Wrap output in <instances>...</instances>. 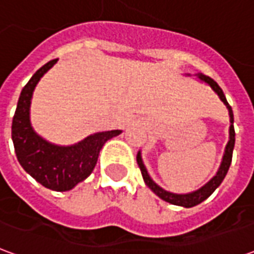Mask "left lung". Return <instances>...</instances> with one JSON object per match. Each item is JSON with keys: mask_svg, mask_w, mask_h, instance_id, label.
<instances>
[{"mask_svg": "<svg viewBox=\"0 0 254 254\" xmlns=\"http://www.w3.org/2000/svg\"><path fill=\"white\" fill-rule=\"evenodd\" d=\"M197 77L200 78L201 81L204 83H207L211 88L218 94V96L220 98V100L223 102L226 107H227V110H229V116H230V138H229V143L226 145V149H224V155H223V159H222V163H220V167H219L218 173H216V176L211 178L209 181L201 187L200 189H197L194 191H190V193H185V194H177V193H171V191L165 190L163 188H160L158 184H155L152 181V178L149 177L148 171L145 169V166L143 163V159H141V154L138 152L137 154V165L140 167V170H141V176H143V180L145 182V185L151 189V190L154 191L156 196H159L162 200H165V201L170 202V204H174V205H181V207L185 208H190L194 207L197 204H200L204 200H207L208 197L212 194L215 189L222 184V181L224 180V177L227 174V171H229V167L231 165V158H233V149H234V144H235V130H234V116H233V110H231V106L227 103V99H226V96H224L223 91L222 88L219 87L218 83L212 80L211 77H208L205 74H197Z\"/></svg>", "mask_w": 254, "mask_h": 254, "instance_id": "8db88e82", "label": "left lung"}]
</instances>
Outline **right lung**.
I'll list each match as a JSON object with an SVG mask.
<instances>
[{"label": "right lung", "mask_w": 254, "mask_h": 254, "mask_svg": "<svg viewBox=\"0 0 254 254\" xmlns=\"http://www.w3.org/2000/svg\"><path fill=\"white\" fill-rule=\"evenodd\" d=\"M57 61L53 60L38 69L21 89L12 122V140L19 163L32 178L47 189L66 191L92 173L102 147L121 130L95 133L67 147L49 143L36 134L30 121L32 92L42 76Z\"/></svg>", "instance_id": "obj_1"}]
</instances>
